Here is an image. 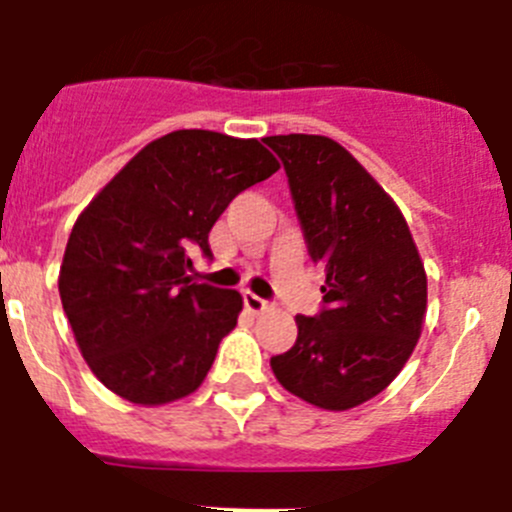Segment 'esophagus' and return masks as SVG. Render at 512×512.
I'll use <instances>...</instances> for the list:
<instances>
[{"label": "esophagus", "instance_id": "1", "mask_svg": "<svg viewBox=\"0 0 512 512\" xmlns=\"http://www.w3.org/2000/svg\"><path fill=\"white\" fill-rule=\"evenodd\" d=\"M243 302H246V307L253 312V315H259V312H266L274 307V302L264 300V297L259 295H253V292H243Z\"/></svg>", "mask_w": 512, "mask_h": 512}]
</instances>
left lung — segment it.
Returning <instances> with one entry per match:
<instances>
[{
  "mask_svg": "<svg viewBox=\"0 0 512 512\" xmlns=\"http://www.w3.org/2000/svg\"><path fill=\"white\" fill-rule=\"evenodd\" d=\"M282 158L323 307L297 315V341L271 356L284 390L325 410L372 400L420 338L428 279L408 223L372 174L325 135H269Z\"/></svg>",
  "mask_w": 512,
  "mask_h": 512,
  "instance_id": "left-lung-1",
  "label": "left lung"
}]
</instances>
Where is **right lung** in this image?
I'll list each match as a JSON object with an SVG mask.
<instances>
[{"label":"right lung","instance_id":"1","mask_svg":"<svg viewBox=\"0 0 512 512\" xmlns=\"http://www.w3.org/2000/svg\"><path fill=\"white\" fill-rule=\"evenodd\" d=\"M277 169L259 140L174 130L130 158L81 212L58 292L81 356L107 390L164 405L200 387L243 300L192 282L189 253L212 259L217 217Z\"/></svg>","mask_w":512,"mask_h":512}]
</instances>
